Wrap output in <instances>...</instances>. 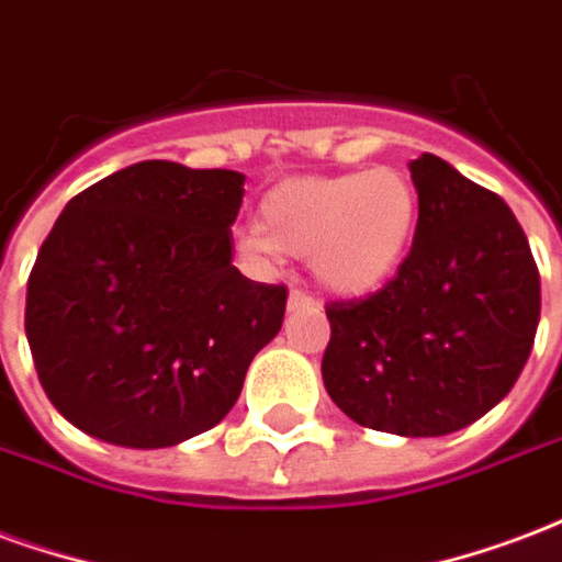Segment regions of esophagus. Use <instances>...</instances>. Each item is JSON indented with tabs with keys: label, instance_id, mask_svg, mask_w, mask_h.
Segmentation results:
<instances>
[{
	"label": "esophagus",
	"instance_id": "obj_1",
	"mask_svg": "<svg viewBox=\"0 0 562 562\" xmlns=\"http://www.w3.org/2000/svg\"><path fill=\"white\" fill-rule=\"evenodd\" d=\"M303 306H315L313 294L301 292V289H292V292H289V310H303Z\"/></svg>",
	"mask_w": 562,
	"mask_h": 562
}]
</instances>
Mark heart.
<instances>
[{"mask_svg": "<svg viewBox=\"0 0 562 562\" xmlns=\"http://www.w3.org/2000/svg\"><path fill=\"white\" fill-rule=\"evenodd\" d=\"M417 211L414 181L393 166L297 178L261 199L259 226L244 232L240 252L256 261L310 256L327 289L366 294L405 259Z\"/></svg>", "mask_w": 562, "mask_h": 562, "instance_id": "obj_1", "label": "heart"}]
</instances>
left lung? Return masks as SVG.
Returning a JSON list of instances; mask_svg holds the SVG:
<instances>
[{
  "instance_id": "1",
  "label": "left lung",
  "mask_w": 562,
  "mask_h": 562,
  "mask_svg": "<svg viewBox=\"0 0 562 562\" xmlns=\"http://www.w3.org/2000/svg\"><path fill=\"white\" fill-rule=\"evenodd\" d=\"M414 244L384 289L324 306L322 375L366 429L435 438L501 402L521 375L539 324V268L497 193L435 154L411 164Z\"/></svg>"
}]
</instances>
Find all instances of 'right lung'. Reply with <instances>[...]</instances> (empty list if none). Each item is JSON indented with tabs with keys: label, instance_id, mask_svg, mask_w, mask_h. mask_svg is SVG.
Returning a JSON list of instances; mask_svg holds the SVG:
<instances>
[{
	"label": "right lung",
	"instance_id": "add662e5",
	"mask_svg": "<svg viewBox=\"0 0 562 562\" xmlns=\"http://www.w3.org/2000/svg\"><path fill=\"white\" fill-rule=\"evenodd\" d=\"M240 199V172L143 160L65 205L29 273L26 336L77 429L157 450L238 402L289 297L232 265Z\"/></svg>",
	"mask_w": 562,
	"mask_h": 562
}]
</instances>
